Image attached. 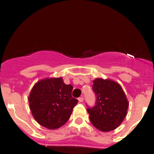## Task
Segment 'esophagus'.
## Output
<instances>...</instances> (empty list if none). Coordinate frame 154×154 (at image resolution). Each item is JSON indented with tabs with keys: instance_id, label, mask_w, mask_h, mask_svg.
Listing matches in <instances>:
<instances>
[{
	"instance_id": "34e87169",
	"label": "esophagus",
	"mask_w": 154,
	"mask_h": 154,
	"mask_svg": "<svg viewBox=\"0 0 154 154\" xmlns=\"http://www.w3.org/2000/svg\"><path fill=\"white\" fill-rule=\"evenodd\" d=\"M83 99H84V98L82 97V96H81V97L79 98L78 100H79V103H82V102H83Z\"/></svg>"
}]
</instances>
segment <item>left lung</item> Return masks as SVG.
<instances>
[{"mask_svg": "<svg viewBox=\"0 0 154 154\" xmlns=\"http://www.w3.org/2000/svg\"><path fill=\"white\" fill-rule=\"evenodd\" d=\"M92 91L96 103L92 107L87 106L91 123L103 132L115 130L126 117L129 106L123 89L113 81L96 79L93 81Z\"/></svg>", "mask_w": 154, "mask_h": 154, "instance_id": "8db88e82", "label": "left lung"}]
</instances>
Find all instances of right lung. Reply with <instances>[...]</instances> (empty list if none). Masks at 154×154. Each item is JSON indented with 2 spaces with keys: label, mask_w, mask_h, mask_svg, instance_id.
<instances>
[{
  "label": "right lung",
  "mask_w": 154,
  "mask_h": 154,
  "mask_svg": "<svg viewBox=\"0 0 154 154\" xmlns=\"http://www.w3.org/2000/svg\"><path fill=\"white\" fill-rule=\"evenodd\" d=\"M72 85L64 83L62 78L47 79L37 82L28 98L35 120L51 130L63 126L79 102L72 96Z\"/></svg>",
  "instance_id": "1"
}]
</instances>
